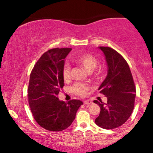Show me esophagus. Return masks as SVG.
<instances>
[{
  "mask_svg": "<svg viewBox=\"0 0 153 153\" xmlns=\"http://www.w3.org/2000/svg\"><path fill=\"white\" fill-rule=\"evenodd\" d=\"M84 104H92L93 102L91 101V100H84L83 101Z\"/></svg>",
  "mask_w": 153,
  "mask_h": 153,
  "instance_id": "obj_1",
  "label": "esophagus"
}]
</instances>
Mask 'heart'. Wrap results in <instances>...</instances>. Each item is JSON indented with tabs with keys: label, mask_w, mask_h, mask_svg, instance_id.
Masks as SVG:
<instances>
[{
	"label": "heart",
	"mask_w": 153,
	"mask_h": 153,
	"mask_svg": "<svg viewBox=\"0 0 153 153\" xmlns=\"http://www.w3.org/2000/svg\"><path fill=\"white\" fill-rule=\"evenodd\" d=\"M73 60L77 64L83 67L84 69L88 73L94 71L99 64V59L93 54L89 53H82L73 57ZM96 78L101 79L104 76V70L102 67H99L96 69L94 73ZM62 77L65 81L71 78V67L68 64H65L62 69ZM91 88L88 84L84 82H78L72 87V91L78 96H85L87 91Z\"/></svg>",
	"instance_id": "1"
}]
</instances>
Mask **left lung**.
<instances>
[{"instance_id":"left-lung-1","label":"left lung","mask_w":153,"mask_h":153,"mask_svg":"<svg viewBox=\"0 0 153 153\" xmlns=\"http://www.w3.org/2000/svg\"><path fill=\"white\" fill-rule=\"evenodd\" d=\"M99 49L106 57L108 74L99 90L107 97V103L94 101L101 108L95 122L100 127L111 129L122 126L131 116L134 106L136 88L125 59L111 47H99Z\"/></svg>"}]
</instances>
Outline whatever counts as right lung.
Returning a JSON list of instances; mask_svg holds the SVG:
<instances>
[{"label": "right lung", "mask_w": 153, "mask_h": 153, "mask_svg": "<svg viewBox=\"0 0 153 153\" xmlns=\"http://www.w3.org/2000/svg\"><path fill=\"white\" fill-rule=\"evenodd\" d=\"M71 48H54L45 52L31 72L28 99L36 122L49 131H59L71 125L82 102L59 101L57 95L64 86L62 69Z\"/></svg>", "instance_id": "1"}]
</instances>
